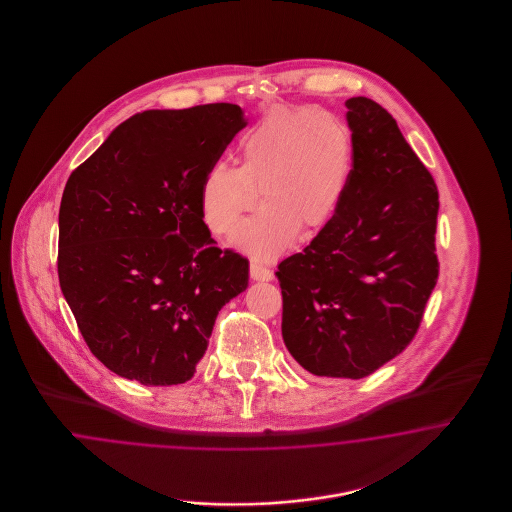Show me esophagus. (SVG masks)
Wrapping results in <instances>:
<instances>
[{
	"instance_id": "esophagus-1",
	"label": "esophagus",
	"mask_w": 512,
	"mask_h": 512,
	"mask_svg": "<svg viewBox=\"0 0 512 512\" xmlns=\"http://www.w3.org/2000/svg\"><path fill=\"white\" fill-rule=\"evenodd\" d=\"M249 274H251V280H255V282H268V280H272V270L261 267L257 263L249 265Z\"/></svg>"
}]
</instances>
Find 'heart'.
Returning a JSON list of instances; mask_svg holds the SVG:
<instances>
[{
    "mask_svg": "<svg viewBox=\"0 0 512 512\" xmlns=\"http://www.w3.org/2000/svg\"><path fill=\"white\" fill-rule=\"evenodd\" d=\"M353 161V136L338 115L311 105L274 107L245 132L240 167L217 161L203 174L201 215L215 234L228 236L259 194L263 209L232 244L259 261L276 259L299 232L315 238L338 215Z\"/></svg>",
    "mask_w": 512,
    "mask_h": 512,
    "instance_id": "obj_1",
    "label": "heart"
}]
</instances>
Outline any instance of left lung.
Masks as SVG:
<instances>
[{
    "label": "left lung",
    "instance_id": "obj_1",
    "mask_svg": "<svg viewBox=\"0 0 512 512\" xmlns=\"http://www.w3.org/2000/svg\"><path fill=\"white\" fill-rule=\"evenodd\" d=\"M353 176L338 215L278 265L282 338L315 376L359 380L397 357L438 282L436 182L390 113L345 101Z\"/></svg>",
    "mask_w": 512,
    "mask_h": 512
}]
</instances>
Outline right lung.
<instances>
[{
    "label": "right lung",
    "instance_id": "obj_1",
    "mask_svg": "<svg viewBox=\"0 0 512 512\" xmlns=\"http://www.w3.org/2000/svg\"><path fill=\"white\" fill-rule=\"evenodd\" d=\"M245 124L234 103L136 113L67 180L61 292L122 378L188 382L220 309L247 288V259L217 247L199 207L203 174Z\"/></svg>",
    "mask_w": 512,
    "mask_h": 512
}]
</instances>
